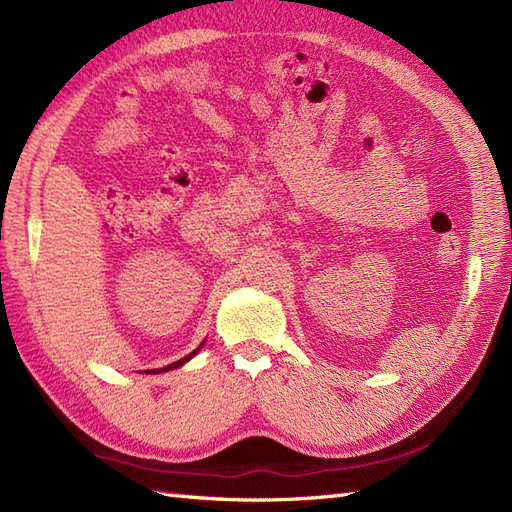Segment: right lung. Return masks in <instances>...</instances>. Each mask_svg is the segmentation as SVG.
I'll return each mask as SVG.
<instances>
[{
	"label": "right lung",
	"mask_w": 512,
	"mask_h": 512,
	"mask_svg": "<svg viewBox=\"0 0 512 512\" xmlns=\"http://www.w3.org/2000/svg\"><path fill=\"white\" fill-rule=\"evenodd\" d=\"M200 348H203V344H200ZM200 348H196V350H194V352H190L188 356H183V359H179L177 363H170V365H166V367H162V369H156V371H151V374H160V371H168V369H177V367H181L183 363H188V361L192 359V356H194V354H196V352H198ZM147 374H149V371H147Z\"/></svg>",
	"instance_id": "obj_1"
}]
</instances>
